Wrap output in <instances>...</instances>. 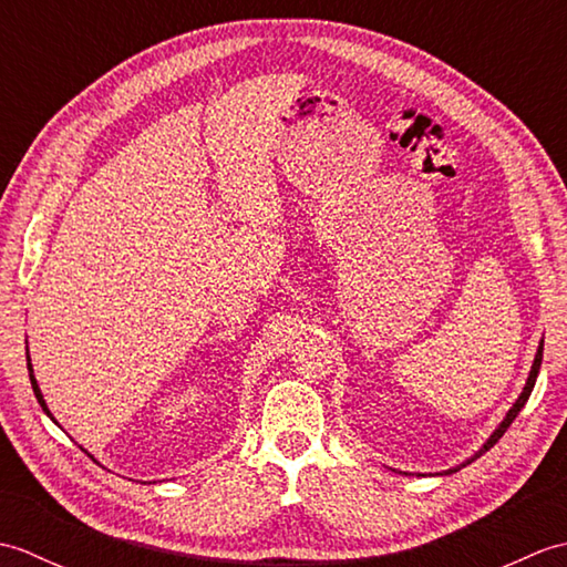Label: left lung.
I'll return each instance as SVG.
<instances>
[{
    "label": "left lung",
    "instance_id": "left-lung-1",
    "mask_svg": "<svg viewBox=\"0 0 567 567\" xmlns=\"http://www.w3.org/2000/svg\"><path fill=\"white\" fill-rule=\"evenodd\" d=\"M540 360H544V341H540L538 343V351H536V358H534V365H532V372H528V380H526V384H524V392L519 394V400H516L514 402V406L509 409V412H507V416H504V421H502V424L495 429V431H492V436L487 439V443L483 445V449H480L473 457H467V461L465 463H461V465H457V467H451V470H445V473L443 475H451V473H457V470H461V467H465V465H470V463H473L475 461V457H480V455H483V453H487L489 449H492V445H495L502 436H504V431H507L509 426H512V421L516 419V416H519V412H522V409H524V404L528 402V396H532V390H534V384H536V378H538V370H540Z\"/></svg>",
    "mask_w": 567,
    "mask_h": 567
}]
</instances>
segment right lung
Returning <instances> with one entry per match:
<instances>
[{"label":"right lung","mask_w":567,"mask_h":567,"mask_svg":"<svg viewBox=\"0 0 567 567\" xmlns=\"http://www.w3.org/2000/svg\"><path fill=\"white\" fill-rule=\"evenodd\" d=\"M27 365H29V378H31V388H33V394H35V400H39V404H41V409L43 412L53 419V414H51V409H48V404H45V400H43V394H41V388H39V382H35V375H33V365H31V358H29V348H27ZM55 421V419H53ZM58 424V421H55Z\"/></svg>","instance_id":"obj_1"}]
</instances>
